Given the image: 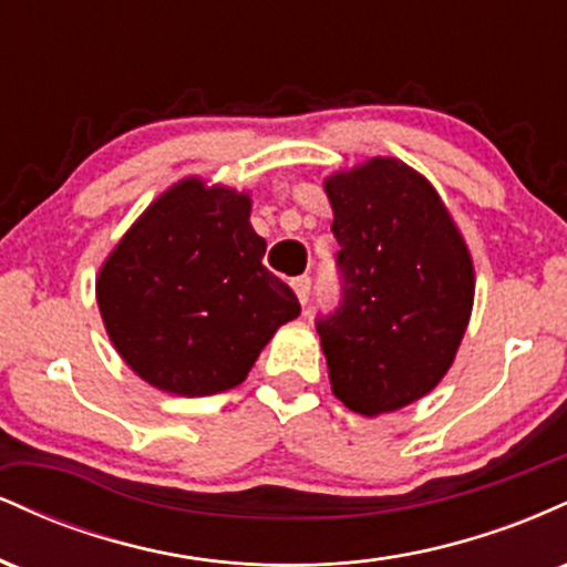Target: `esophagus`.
I'll list each match as a JSON object with an SVG mask.
<instances>
[{"instance_id":"esophagus-1","label":"esophagus","mask_w":567,"mask_h":567,"mask_svg":"<svg viewBox=\"0 0 567 567\" xmlns=\"http://www.w3.org/2000/svg\"><path fill=\"white\" fill-rule=\"evenodd\" d=\"M292 290H296L298 301L306 306V303H309V296H311V279L309 277H296V279H292Z\"/></svg>"}]
</instances>
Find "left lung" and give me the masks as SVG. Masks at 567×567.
Returning a JSON list of instances; mask_svg holds the SVG:
<instances>
[{
	"label": "left lung",
	"instance_id": "1",
	"mask_svg": "<svg viewBox=\"0 0 567 567\" xmlns=\"http://www.w3.org/2000/svg\"><path fill=\"white\" fill-rule=\"evenodd\" d=\"M341 245V301L317 320L333 394L360 415L432 392L453 365L474 266L440 194L405 162L368 159L324 181Z\"/></svg>",
	"mask_w": 567,
	"mask_h": 567
}]
</instances>
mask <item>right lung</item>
Here are the masks:
<instances>
[{
    "label": "right lung",
    "instance_id": "add662e5",
    "mask_svg": "<svg viewBox=\"0 0 567 567\" xmlns=\"http://www.w3.org/2000/svg\"><path fill=\"white\" fill-rule=\"evenodd\" d=\"M264 252L247 194L199 178L167 188L97 271L114 349L162 392L207 396L243 383L279 324L301 315Z\"/></svg>",
    "mask_w": 567,
    "mask_h": 567
}]
</instances>
